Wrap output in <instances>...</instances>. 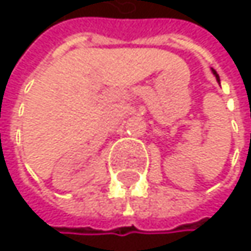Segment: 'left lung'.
Masks as SVG:
<instances>
[{"label": "left lung", "mask_w": 251, "mask_h": 251, "mask_svg": "<svg viewBox=\"0 0 251 251\" xmlns=\"http://www.w3.org/2000/svg\"><path fill=\"white\" fill-rule=\"evenodd\" d=\"M212 74H214V75H215V78H217V81H218V82H220V76H218V74H217V72H215V71H214V69H212Z\"/></svg>", "instance_id": "1"}]
</instances>
